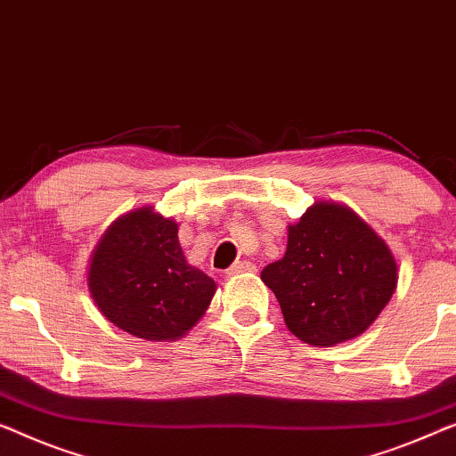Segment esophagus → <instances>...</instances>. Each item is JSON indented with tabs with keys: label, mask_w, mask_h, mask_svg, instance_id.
Segmentation results:
<instances>
[{
	"label": "esophagus",
	"mask_w": 456,
	"mask_h": 456,
	"mask_svg": "<svg viewBox=\"0 0 456 456\" xmlns=\"http://www.w3.org/2000/svg\"><path fill=\"white\" fill-rule=\"evenodd\" d=\"M255 265L250 261H236L232 267L228 269V273L230 275H239V273H250V272H255Z\"/></svg>",
	"instance_id": "obj_1"
}]
</instances>
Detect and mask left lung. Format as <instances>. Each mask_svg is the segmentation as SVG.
Listing matches in <instances>:
<instances>
[{"label": "left lung", "mask_w": 456, "mask_h": 456, "mask_svg": "<svg viewBox=\"0 0 456 456\" xmlns=\"http://www.w3.org/2000/svg\"><path fill=\"white\" fill-rule=\"evenodd\" d=\"M261 280L296 338L331 347L372 325L399 275L388 244L354 209L316 201L288 226L286 255L269 263Z\"/></svg>", "instance_id": "obj_1"}]
</instances>
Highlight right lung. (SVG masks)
Masks as SVG:
<instances>
[{
    "label": "right lung",
    "mask_w": 456,
    "mask_h": 456,
    "mask_svg": "<svg viewBox=\"0 0 456 456\" xmlns=\"http://www.w3.org/2000/svg\"><path fill=\"white\" fill-rule=\"evenodd\" d=\"M88 288L118 329L140 339L175 341L206 314L216 281L184 259L179 224L140 208L110 224L96 244Z\"/></svg>",
    "instance_id": "right-lung-1"
}]
</instances>
